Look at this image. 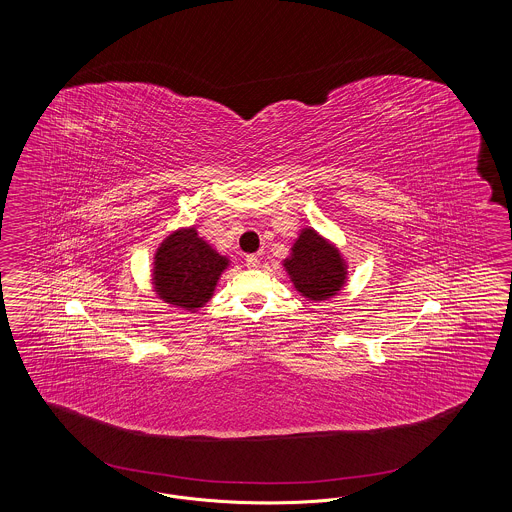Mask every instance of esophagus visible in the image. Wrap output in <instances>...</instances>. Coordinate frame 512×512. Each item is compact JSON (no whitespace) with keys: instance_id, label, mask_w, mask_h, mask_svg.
<instances>
[{"instance_id":"esophagus-1","label":"esophagus","mask_w":512,"mask_h":512,"mask_svg":"<svg viewBox=\"0 0 512 512\" xmlns=\"http://www.w3.org/2000/svg\"><path fill=\"white\" fill-rule=\"evenodd\" d=\"M245 265L249 268L259 267V259H257V255H247V257H245Z\"/></svg>"}]
</instances>
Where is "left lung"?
<instances>
[{
	"label": "left lung",
	"instance_id": "left-lung-1",
	"mask_svg": "<svg viewBox=\"0 0 512 512\" xmlns=\"http://www.w3.org/2000/svg\"><path fill=\"white\" fill-rule=\"evenodd\" d=\"M293 284L309 299H326L340 292L345 267L338 249L324 242L315 230L307 228L292 247V257L284 263Z\"/></svg>",
	"mask_w": 512,
	"mask_h": 512
}]
</instances>
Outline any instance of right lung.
I'll list each match as a JSON object with an SVG mask.
<instances>
[{
    "label": "right lung",
    "mask_w": 512,
    "mask_h": 512,
    "mask_svg": "<svg viewBox=\"0 0 512 512\" xmlns=\"http://www.w3.org/2000/svg\"><path fill=\"white\" fill-rule=\"evenodd\" d=\"M226 265L228 261L190 228L172 234L161 244L155 255L153 280L163 299L192 311L211 299Z\"/></svg>",
    "instance_id": "obj_1"
}]
</instances>
